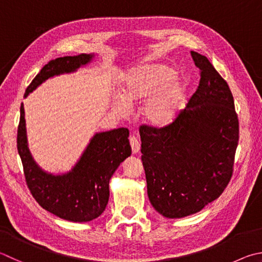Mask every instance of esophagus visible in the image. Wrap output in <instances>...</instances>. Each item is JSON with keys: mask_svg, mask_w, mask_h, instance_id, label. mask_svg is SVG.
Wrapping results in <instances>:
<instances>
[{"mask_svg": "<svg viewBox=\"0 0 262 262\" xmlns=\"http://www.w3.org/2000/svg\"><path fill=\"white\" fill-rule=\"evenodd\" d=\"M129 142H130V146H132V151L133 154H139L140 152V149H141V143L140 141L136 139L135 136H130L129 137Z\"/></svg>", "mask_w": 262, "mask_h": 262, "instance_id": "1", "label": "esophagus"}]
</instances>
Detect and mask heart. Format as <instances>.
Listing matches in <instances>:
<instances>
[{
	"label": "heart",
	"instance_id": "obj_1",
	"mask_svg": "<svg viewBox=\"0 0 262 262\" xmlns=\"http://www.w3.org/2000/svg\"><path fill=\"white\" fill-rule=\"evenodd\" d=\"M177 75L174 69L161 64L130 70L121 84V101L113 103V108L118 115L125 116L130 106L143 101L141 116L146 125L169 126L179 117L188 97V82Z\"/></svg>",
	"mask_w": 262,
	"mask_h": 262
}]
</instances>
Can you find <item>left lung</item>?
<instances>
[{
    "label": "left lung",
    "mask_w": 262,
    "mask_h": 262,
    "mask_svg": "<svg viewBox=\"0 0 262 262\" xmlns=\"http://www.w3.org/2000/svg\"><path fill=\"white\" fill-rule=\"evenodd\" d=\"M191 56L201 81L187 107L167 127L140 128L147 197L169 219L191 215L221 196L239 137L229 85L205 56Z\"/></svg>",
    "instance_id": "1"
}]
</instances>
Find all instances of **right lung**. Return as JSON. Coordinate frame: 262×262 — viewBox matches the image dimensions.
<instances>
[{"label":"right lung","mask_w":262,"mask_h":262,"mask_svg":"<svg viewBox=\"0 0 262 262\" xmlns=\"http://www.w3.org/2000/svg\"><path fill=\"white\" fill-rule=\"evenodd\" d=\"M94 54L65 56L50 60L28 85L24 97L49 78L75 72L87 65ZM127 128L96 133L78 163L68 173H47L35 163L28 149L24 105L20 106L17 149L32 196L45 210L64 220L88 222L98 217L107 205L110 179L132 154Z\"/></svg>","instance_id":"1"}]
</instances>
